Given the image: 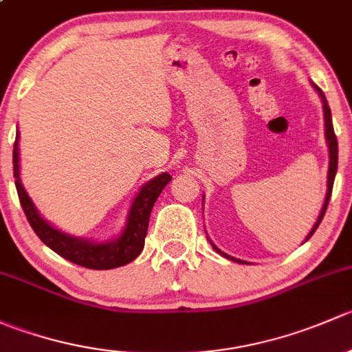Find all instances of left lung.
I'll use <instances>...</instances> for the list:
<instances>
[{"instance_id": "obj_1", "label": "left lung", "mask_w": 352, "mask_h": 352, "mask_svg": "<svg viewBox=\"0 0 352 352\" xmlns=\"http://www.w3.org/2000/svg\"><path fill=\"white\" fill-rule=\"evenodd\" d=\"M311 87H314V88H315V91H317V94H318V97H320V100H322V107H324L325 140H327V146H329V172H327V194H325L324 206H322L320 214H318L317 221H315L314 228L310 230V233H308V235H307V239H305V242H307V240L310 239L311 235H314L315 230H317V228H318V225H320L322 218H324L325 209H327L329 201H330V194H332L333 179H336V172H337V138H336V133H333V126H332V113H330V107H329V104H327V98H325L324 91H322L320 88H318L317 85H315V83H311ZM202 204H204V196H202ZM209 242H211V240H209ZM211 245H212V248H214V250L218 252V254H221V255H223V257L230 258V261H233V262H245V261H240V258H236V257H232V255L225 254V252H221V250H219V248L216 247V245L212 243V242H211ZM245 264H248V262H245Z\"/></svg>"}]
</instances>
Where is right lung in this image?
I'll list each match as a JSON object with an SVG mask.
<instances>
[{
	"label": "right lung",
	"mask_w": 352,
	"mask_h": 352,
	"mask_svg": "<svg viewBox=\"0 0 352 352\" xmlns=\"http://www.w3.org/2000/svg\"><path fill=\"white\" fill-rule=\"evenodd\" d=\"M19 141L20 134L16 133L15 146H13V177H15L20 204H22L25 216H27L34 232L51 250H54L56 254L65 257L66 261L73 262V264L83 265L87 269H97V271H107V269L126 265L141 254L148 233L151 209H153L156 199L165 189L166 184L172 180L168 172L160 173L140 187L129 206L122 232L116 239L97 242V240L74 236L71 233L56 228L38 212L34 201L25 190L22 179H20Z\"/></svg>",
	"instance_id": "1"
}]
</instances>
